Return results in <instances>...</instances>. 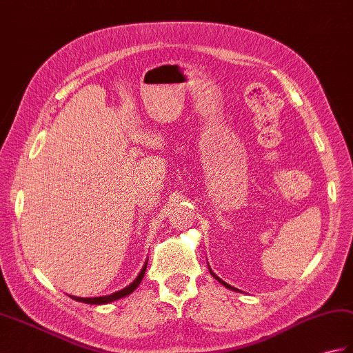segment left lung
<instances>
[{
	"label": "left lung",
	"instance_id": "1",
	"mask_svg": "<svg viewBox=\"0 0 353 353\" xmlns=\"http://www.w3.org/2000/svg\"><path fill=\"white\" fill-rule=\"evenodd\" d=\"M209 270H210V274H212V275H214V278H216V280H218V281H219L221 284H223V285H225V288H227V289H232V290L237 292V289H234V288H233V285H230V284H227L225 281H223V280H221V278H219V276H216V275H215L214 272H212V269H210V268H209Z\"/></svg>",
	"mask_w": 353,
	"mask_h": 353
}]
</instances>
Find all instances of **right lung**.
<instances>
[{
	"mask_svg": "<svg viewBox=\"0 0 353 353\" xmlns=\"http://www.w3.org/2000/svg\"><path fill=\"white\" fill-rule=\"evenodd\" d=\"M145 269H147V261L144 263V266H143V269H141V272L138 274V276L135 278V280H134L132 283H130L129 285H126L125 289H121V290H119V292H116V293L106 294V296H97V298H79V296H70V298L75 299V301H79V302H84V304H92V305L110 304V302H112V301L121 299V298H125V296H128V294L132 293V292L138 288L139 283H141L143 278H144Z\"/></svg>",
	"mask_w": 353,
	"mask_h": 353,
	"instance_id": "add662e5",
	"label": "right lung"
}]
</instances>
